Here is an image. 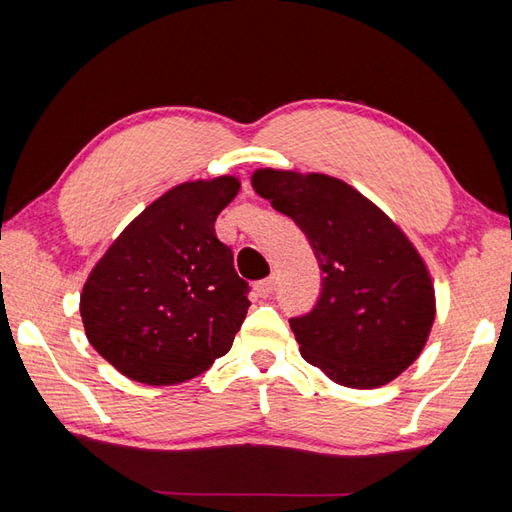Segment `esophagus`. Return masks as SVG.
<instances>
[{
    "label": "esophagus",
    "mask_w": 512,
    "mask_h": 512,
    "mask_svg": "<svg viewBox=\"0 0 512 512\" xmlns=\"http://www.w3.org/2000/svg\"><path fill=\"white\" fill-rule=\"evenodd\" d=\"M275 288H277V277L262 279V281H259V284L255 286L259 297H270V295H273V292H275Z\"/></svg>",
    "instance_id": "34e87169"
}]
</instances>
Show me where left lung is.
Instances as JSON below:
<instances>
[{
    "label": "left lung",
    "instance_id": "left-lung-1",
    "mask_svg": "<svg viewBox=\"0 0 512 512\" xmlns=\"http://www.w3.org/2000/svg\"><path fill=\"white\" fill-rule=\"evenodd\" d=\"M250 182L295 220L319 259L317 306L290 319L301 356L343 387L391 383L420 356L436 319V290L416 246L339 178L268 167Z\"/></svg>",
    "mask_w": 512,
    "mask_h": 512
}]
</instances>
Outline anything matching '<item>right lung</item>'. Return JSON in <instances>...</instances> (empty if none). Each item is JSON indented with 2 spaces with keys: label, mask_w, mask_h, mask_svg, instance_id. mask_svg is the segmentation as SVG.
<instances>
[{
  "label": "right lung",
  "mask_w": 512,
  "mask_h": 512,
  "mask_svg": "<svg viewBox=\"0 0 512 512\" xmlns=\"http://www.w3.org/2000/svg\"><path fill=\"white\" fill-rule=\"evenodd\" d=\"M235 176L191 180L151 202L105 250L81 292L85 336L145 385H178L231 350L250 301L215 220Z\"/></svg>",
  "instance_id": "right-lung-1"
}]
</instances>
